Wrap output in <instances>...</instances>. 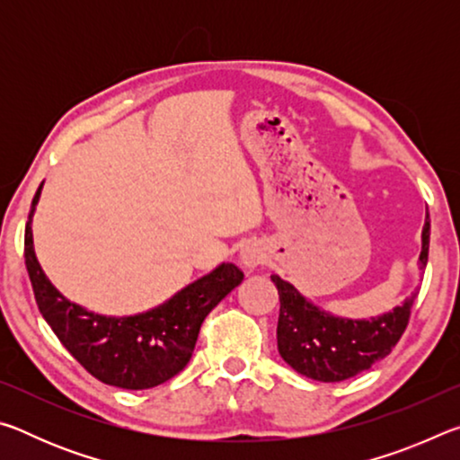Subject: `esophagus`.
<instances>
[{"mask_svg": "<svg viewBox=\"0 0 460 460\" xmlns=\"http://www.w3.org/2000/svg\"><path fill=\"white\" fill-rule=\"evenodd\" d=\"M263 260V249L258 243H245L239 252V261L243 268H255Z\"/></svg>", "mask_w": 460, "mask_h": 460, "instance_id": "obj_1", "label": "esophagus"}]
</instances>
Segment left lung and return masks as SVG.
<instances>
[{
	"instance_id": "left-lung-1",
	"label": "left lung",
	"mask_w": 460,
	"mask_h": 460,
	"mask_svg": "<svg viewBox=\"0 0 460 460\" xmlns=\"http://www.w3.org/2000/svg\"><path fill=\"white\" fill-rule=\"evenodd\" d=\"M428 245H430V221L422 229L420 270H426ZM279 294L278 351L294 371L310 379L342 381L369 369L384 359L406 331L410 310L418 290L411 292L403 305L395 306L369 321L332 316L306 300L296 288L279 276H271Z\"/></svg>"
}]
</instances>
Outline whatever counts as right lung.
<instances>
[{"label": "right lung", "mask_w": 460, "mask_h": 460, "mask_svg": "<svg viewBox=\"0 0 460 460\" xmlns=\"http://www.w3.org/2000/svg\"><path fill=\"white\" fill-rule=\"evenodd\" d=\"M42 184L30 208L24 260L38 310L58 341L93 377L123 389H150L172 379L190 361L200 324L243 271L221 263L211 274L182 288L164 305L134 316H103L65 298L40 268L34 252L32 217Z\"/></svg>", "instance_id": "obj_1"}]
</instances>
